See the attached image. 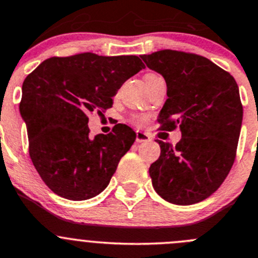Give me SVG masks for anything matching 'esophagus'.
<instances>
[{
  "label": "esophagus",
  "mask_w": 258,
  "mask_h": 258,
  "mask_svg": "<svg viewBox=\"0 0 258 258\" xmlns=\"http://www.w3.org/2000/svg\"><path fill=\"white\" fill-rule=\"evenodd\" d=\"M150 135L145 134L143 131H136V143L140 144V143H148L150 141Z\"/></svg>",
  "instance_id": "1"
}]
</instances>
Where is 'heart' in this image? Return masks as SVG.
Listing matches in <instances>:
<instances>
[{
  "label": "heart",
  "mask_w": 258,
  "mask_h": 258,
  "mask_svg": "<svg viewBox=\"0 0 258 258\" xmlns=\"http://www.w3.org/2000/svg\"><path fill=\"white\" fill-rule=\"evenodd\" d=\"M131 122L132 123L137 124V126H143V124L146 122V117H144V115L141 114H135L131 117Z\"/></svg>",
  "instance_id": "1"
}]
</instances>
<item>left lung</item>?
Instances as JSON below:
<instances>
[{
	"label": "left lung",
	"instance_id": "1",
	"mask_svg": "<svg viewBox=\"0 0 258 258\" xmlns=\"http://www.w3.org/2000/svg\"><path fill=\"white\" fill-rule=\"evenodd\" d=\"M141 58L167 83L159 130L182 132L175 146L158 140L160 156L149 168L153 187L165 201L192 205L221 186L235 160L243 118L238 85L195 53L163 49Z\"/></svg>",
	"mask_w": 258,
	"mask_h": 258
}]
</instances>
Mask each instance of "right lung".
I'll return each mask as SVG.
<instances>
[{
    "instance_id": "obj_1",
    "label": "right lung",
    "mask_w": 258,
    "mask_h": 258,
    "mask_svg": "<svg viewBox=\"0 0 258 258\" xmlns=\"http://www.w3.org/2000/svg\"><path fill=\"white\" fill-rule=\"evenodd\" d=\"M143 69L137 56L85 52L50 57L26 76L19 108L28 130L29 155L54 194L83 201L109 184L136 134L118 123L108 135L90 139L89 114L112 107L122 84Z\"/></svg>"
}]
</instances>
